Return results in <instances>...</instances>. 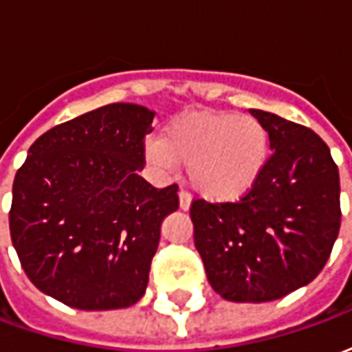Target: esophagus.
<instances>
[{
  "instance_id": "34e87169",
  "label": "esophagus",
  "mask_w": 352,
  "mask_h": 352,
  "mask_svg": "<svg viewBox=\"0 0 352 352\" xmlns=\"http://www.w3.org/2000/svg\"><path fill=\"white\" fill-rule=\"evenodd\" d=\"M190 204H192L190 194L184 190L179 192V206H181V209H183V211H188V209H190Z\"/></svg>"
}]
</instances>
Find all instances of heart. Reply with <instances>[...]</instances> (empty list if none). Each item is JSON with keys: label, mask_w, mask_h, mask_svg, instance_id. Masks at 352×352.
Wrapping results in <instances>:
<instances>
[{"label": "heart", "mask_w": 352, "mask_h": 352, "mask_svg": "<svg viewBox=\"0 0 352 352\" xmlns=\"http://www.w3.org/2000/svg\"><path fill=\"white\" fill-rule=\"evenodd\" d=\"M146 160L162 171L188 166L196 190L214 201L243 198L258 183L270 158V133L258 118L232 111L192 113L151 139Z\"/></svg>", "instance_id": "heart-1"}]
</instances>
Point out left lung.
<instances>
[{
    "mask_svg": "<svg viewBox=\"0 0 352 352\" xmlns=\"http://www.w3.org/2000/svg\"><path fill=\"white\" fill-rule=\"evenodd\" d=\"M273 154L239 201L194 199V243L207 279L228 302H272L322 272L341 224L340 171L330 148L302 124L251 109Z\"/></svg>",
    "mask_w": 352,
    "mask_h": 352,
    "instance_id": "8db88e82",
    "label": "left lung"
}]
</instances>
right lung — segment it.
I'll use <instances>...</instances> for the list:
<instances>
[{
	"label": "right lung",
	"mask_w": 352,
	"mask_h": 352,
	"mask_svg": "<svg viewBox=\"0 0 352 352\" xmlns=\"http://www.w3.org/2000/svg\"><path fill=\"white\" fill-rule=\"evenodd\" d=\"M154 111L111 103L58 124L14 175L12 247L28 279L69 307H130L145 294L162 221L177 184L154 188L139 171Z\"/></svg>",
	"instance_id": "obj_1"
}]
</instances>
